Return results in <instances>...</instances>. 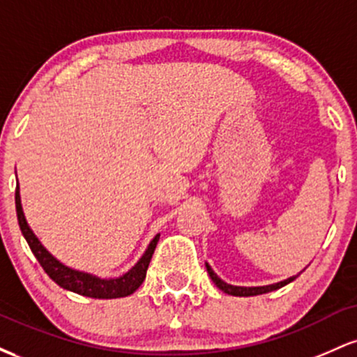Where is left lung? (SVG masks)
Listing matches in <instances>:
<instances>
[{
	"mask_svg": "<svg viewBox=\"0 0 357 357\" xmlns=\"http://www.w3.org/2000/svg\"><path fill=\"white\" fill-rule=\"evenodd\" d=\"M206 270H208V273H210L211 280L215 282V285L218 287L220 290H223V292L228 294V296H235V297L261 296V294H267V292H272V290L280 289V287L290 284V282H294L297 278V275H294V277H290V278H285V280H282V282H277V284L264 285V287H238V285L227 284V282H225V280H221V278L216 275L215 272H213V268L208 264H206Z\"/></svg>",
	"mask_w": 357,
	"mask_h": 357,
	"instance_id": "left-lung-1",
	"label": "left lung"
}]
</instances>
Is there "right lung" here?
Segmentation results:
<instances>
[{"mask_svg":"<svg viewBox=\"0 0 357 357\" xmlns=\"http://www.w3.org/2000/svg\"><path fill=\"white\" fill-rule=\"evenodd\" d=\"M15 203L20 230H22L24 240L28 241L31 252H33V255L36 257V260L40 261V265H42L45 272H47V275L50 277L56 285H60L61 289L70 290V292L79 294V296L92 298H119L134 294L139 287H141L142 282H144L147 267H149V261L151 258H153L155 245H158L159 241V233L151 240L144 255L139 258L137 264L134 265L129 272H126L124 275L116 278H100L97 275H92V273L80 272V270L67 267V265H63L60 260H56V258L43 247L42 241L36 238L33 230L28 227L26 218H24L22 198H20V186H16Z\"/></svg>","mask_w":357,"mask_h":357,"instance_id":"right-lung-1","label":"right lung"}]
</instances>
